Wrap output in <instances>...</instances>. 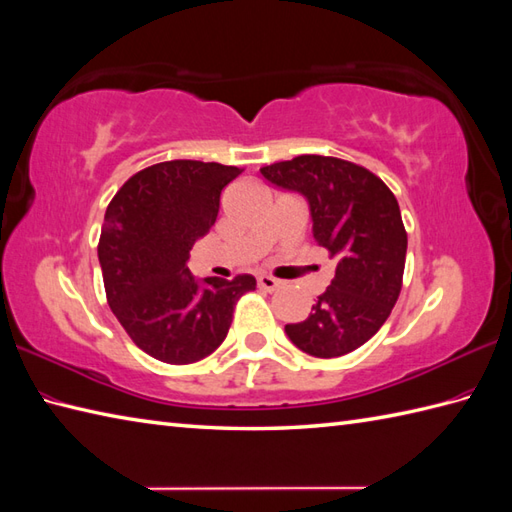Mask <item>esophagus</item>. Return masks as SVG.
I'll return each mask as SVG.
<instances>
[{
	"label": "esophagus",
	"instance_id": "34e87169",
	"mask_svg": "<svg viewBox=\"0 0 512 512\" xmlns=\"http://www.w3.org/2000/svg\"><path fill=\"white\" fill-rule=\"evenodd\" d=\"M257 285H259L261 290H266V292H275L279 288V281L275 277H270V275H259L257 277Z\"/></svg>",
	"mask_w": 512,
	"mask_h": 512
}]
</instances>
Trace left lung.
<instances>
[{
    "label": "left lung",
    "mask_w": 512,
    "mask_h": 512,
    "mask_svg": "<svg viewBox=\"0 0 512 512\" xmlns=\"http://www.w3.org/2000/svg\"><path fill=\"white\" fill-rule=\"evenodd\" d=\"M270 185L310 207L312 235L336 259V277L303 323L285 325L294 347L338 358L371 340L395 307L408 235L382 178L336 157L303 154L259 170Z\"/></svg>",
    "instance_id": "1"
}]
</instances>
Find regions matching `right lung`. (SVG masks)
I'll return each instance as SVG.
<instances>
[{"instance_id": "obj_1", "label": "right lung", "mask_w": 512, "mask_h": 512, "mask_svg": "<svg viewBox=\"0 0 512 512\" xmlns=\"http://www.w3.org/2000/svg\"><path fill=\"white\" fill-rule=\"evenodd\" d=\"M240 168L163 161L130 176L106 207L98 244L106 299L141 351L168 364H192L227 338L233 307L255 277L196 279L187 268L194 242L218 218L220 194Z\"/></svg>"}]
</instances>
